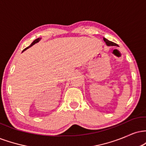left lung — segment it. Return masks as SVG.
<instances>
[{"instance_id": "8db88e82", "label": "left lung", "mask_w": 146, "mask_h": 146, "mask_svg": "<svg viewBox=\"0 0 146 146\" xmlns=\"http://www.w3.org/2000/svg\"><path fill=\"white\" fill-rule=\"evenodd\" d=\"M104 38V42H106V44L107 46H119L118 44H117L116 43L113 42L108 40H107L106 38Z\"/></svg>"}]
</instances>
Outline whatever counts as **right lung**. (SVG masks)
Segmentation results:
<instances>
[{
  "instance_id": "add662e5",
  "label": "right lung",
  "mask_w": 146,
  "mask_h": 146,
  "mask_svg": "<svg viewBox=\"0 0 146 146\" xmlns=\"http://www.w3.org/2000/svg\"><path fill=\"white\" fill-rule=\"evenodd\" d=\"M41 39H42V38H37V39H36V40H33V41L32 42V43H31V44H30L29 46H27V48H25V49H24V50H23V51H25V50H27V48H30V47H31V46H33V45H34L35 44H36V43H38V42H39V41H40V40H41Z\"/></svg>"
}]
</instances>
